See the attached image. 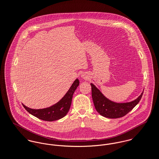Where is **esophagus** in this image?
<instances>
[{
  "label": "esophagus",
  "instance_id": "obj_1",
  "mask_svg": "<svg viewBox=\"0 0 159 159\" xmlns=\"http://www.w3.org/2000/svg\"><path fill=\"white\" fill-rule=\"evenodd\" d=\"M88 75H87V74H84V73H83L82 75H81V77H82V78H84V79H87V77Z\"/></svg>",
  "mask_w": 159,
  "mask_h": 159
}]
</instances>
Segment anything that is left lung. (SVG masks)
<instances>
[{
	"instance_id": "left-lung-1",
	"label": "left lung",
	"mask_w": 159,
	"mask_h": 159,
	"mask_svg": "<svg viewBox=\"0 0 159 159\" xmlns=\"http://www.w3.org/2000/svg\"><path fill=\"white\" fill-rule=\"evenodd\" d=\"M90 84L92 86V98L96 110L102 116L109 119H117L125 116L138 104L144 92L136 99L131 102L118 103L107 99L94 84L92 83Z\"/></svg>"
}]
</instances>
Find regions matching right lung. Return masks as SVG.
<instances>
[{
  "instance_id": "1",
  "label": "right lung",
  "mask_w": 159,
  "mask_h": 159,
  "mask_svg": "<svg viewBox=\"0 0 159 159\" xmlns=\"http://www.w3.org/2000/svg\"><path fill=\"white\" fill-rule=\"evenodd\" d=\"M79 85V80L76 79L65 95L58 102L49 107L34 109L22 104L29 113L39 119L49 122L59 120L67 114L71 105L73 94Z\"/></svg>"
}]
</instances>
